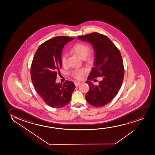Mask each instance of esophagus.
<instances>
[{"label":"esophagus","instance_id":"34e87169","mask_svg":"<svg viewBox=\"0 0 155 155\" xmlns=\"http://www.w3.org/2000/svg\"><path fill=\"white\" fill-rule=\"evenodd\" d=\"M81 83H79V82H74V84H75V86L76 87L79 86H80L81 85Z\"/></svg>","mask_w":155,"mask_h":155}]
</instances>
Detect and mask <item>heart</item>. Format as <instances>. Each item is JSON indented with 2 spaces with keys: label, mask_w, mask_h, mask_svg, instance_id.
<instances>
[{
  "label": "heart",
  "mask_w": 155,
  "mask_h": 155,
  "mask_svg": "<svg viewBox=\"0 0 155 155\" xmlns=\"http://www.w3.org/2000/svg\"><path fill=\"white\" fill-rule=\"evenodd\" d=\"M72 50L75 53H76L81 58L83 59L86 58L87 61H91V57L88 56L89 51V47L87 45L84 44L83 43H78L72 47ZM67 58H68V56L66 54H64L61 56V61L62 65L64 66L66 64ZM84 72L85 71L84 69H77L73 71L72 74L76 78L81 79L82 78L83 74Z\"/></svg>",
  "instance_id": "heart-1"
}]
</instances>
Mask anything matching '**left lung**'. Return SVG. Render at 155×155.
<instances>
[{"label":"left lung","instance_id":"obj_1","mask_svg":"<svg viewBox=\"0 0 155 155\" xmlns=\"http://www.w3.org/2000/svg\"><path fill=\"white\" fill-rule=\"evenodd\" d=\"M77 39L89 42L94 50V67L86 82L90 87L86 99L93 106H104L116 96L122 85L124 68L120 52L108 37L97 32L77 37ZM98 76L102 80L98 86L94 85L89 80Z\"/></svg>","mask_w":155,"mask_h":155}]
</instances>
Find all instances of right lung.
<instances>
[{
    "instance_id": "add662e5",
    "label": "right lung",
    "mask_w": 155,
    "mask_h": 155,
    "mask_svg": "<svg viewBox=\"0 0 155 155\" xmlns=\"http://www.w3.org/2000/svg\"><path fill=\"white\" fill-rule=\"evenodd\" d=\"M74 38L55 37L41 45L35 53L31 67V77L37 93L49 106L61 108L70 102L75 85L72 81L56 83L62 67V49Z\"/></svg>"
}]
</instances>
